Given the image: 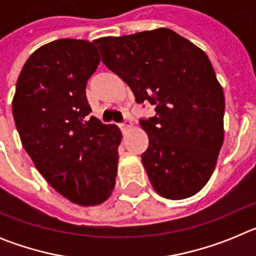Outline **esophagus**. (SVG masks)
<instances>
[{
  "mask_svg": "<svg viewBox=\"0 0 256 256\" xmlns=\"http://www.w3.org/2000/svg\"><path fill=\"white\" fill-rule=\"evenodd\" d=\"M132 126H133L132 122L126 120V122H124V123L120 124V128H122V130H123V132H126V130H130V128H132Z\"/></svg>",
  "mask_w": 256,
  "mask_h": 256,
  "instance_id": "34e87169",
  "label": "esophagus"
}]
</instances>
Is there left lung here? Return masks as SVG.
Returning <instances> with one entry per match:
<instances>
[{
    "mask_svg": "<svg viewBox=\"0 0 256 256\" xmlns=\"http://www.w3.org/2000/svg\"><path fill=\"white\" fill-rule=\"evenodd\" d=\"M94 44L137 102L155 105V116L141 120L148 137L142 162L154 190L172 200L196 195L224 141V94L206 54L168 28Z\"/></svg>",
    "mask_w": 256,
    "mask_h": 256,
    "instance_id": "left-lung-1",
    "label": "left lung"
}]
</instances>
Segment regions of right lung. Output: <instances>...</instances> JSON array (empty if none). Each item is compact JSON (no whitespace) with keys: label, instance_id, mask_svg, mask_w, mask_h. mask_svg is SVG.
Masks as SVG:
<instances>
[{"label":"right lung","instance_id":"obj_1","mask_svg":"<svg viewBox=\"0 0 256 256\" xmlns=\"http://www.w3.org/2000/svg\"><path fill=\"white\" fill-rule=\"evenodd\" d=\"M100 64L92 42L52 40L22 66L12 98L20 141L44 180L74 204L94 206L115 187L122 132L91 116L87 80Z\"/></svg>","mask_w":256,"mask_h":256}]
</instances>
